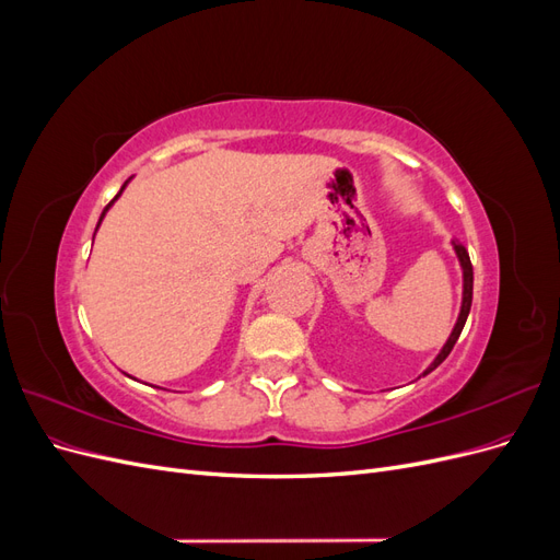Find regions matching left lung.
<instances>
[{
    "label": "left lung",
    "mask_w": 560,
    "mask_h": 560,
    "mask_svg": "<svg viewBox=\"0 0 560 560\" xmlns=\"http://www.w3.org/2000/svg\"><path fill=\"white\" fill-rule=\"evenodd\" d=\"M453 249H455V254H457V261H460V268H463V306H460V315H457L455 327H453V331H451V336H448V341L444 343V348H442V350H439V354L434 358V362H432L425 371H422V376H428L430 371H434L439 364H442V362L448 358L451 350H453V346H455V341H457V338H460V331H463V327H465L467 315H469V308H471L474 270H471L469 254H467L465 245H460L457 241H453Z\"/></svg>",
    "instance_id": "left-lung-1"
}]
</instances>
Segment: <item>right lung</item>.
<instances>
[{
    "label": "right lung",
    "instance_id": "1",
    "mask_svg": "<svg viewBox=\"0 0 560 560\" xmlns=\"http://www.w3.org/2000/svg\"><path fill=\"white\" fill-rule=\"evenodd\" d=\"M128 182H130V179H126V182H124V186H121V191H118V194H116V196H114V198H112V200H109V206H107V208H105V210H103V214H100V222H97V226H95V231H97V229H100V224H103V219H105V214H107V210H109V208H112V206H114V202H116V200H118V196H121V194H124V189H126V186H128ZM93 238H95V235H93Z\"/></svg>",
    "mask_w": 560,
    "mask_h": 560
}]
</instances>
